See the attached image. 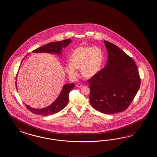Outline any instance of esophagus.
Segmentation results:
<instances>
[{"mask_svg": "<svg viewBox=\"0 0 157 157\" xmlns=\"http://www.w3.org/2000/svg\"><path fill=\"white\" fill-rule=\"evenodd\" d=\"M82 86H83V85L81 84L80 83H78L76 84V87H82Z\"/></svg>", "mask_w": 157, "mask_h": 157, "instance_id": "1", "label": "esophagus"}]
</instances>
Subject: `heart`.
<instances>
[{"mask_svg":"<svg viewBox=\"0 0 157 157\" xmlns=\"http://www.w3.org/2000/svg\"><path fill=\"white\" fill-rule=\"evenodd\" d=\"M104 60L102 50L98 47H79L74 50L68 59L69 63L64 67L71 77L77 76L76 69L80 68L82 75L91 78L100 72Z\"/></svg>","mask_w":157,"mask_h":157,"instance_id":"obj_1","label":"heart"}]
</instances>
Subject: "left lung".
I'll return each mask as SVG.
<instances>
[{
    "label": "left lung",
    "instance_id": "obj_1",
    "mask_svg": "<svg viewBox=\"0 0 157 157\" xmlns=\"http://www.w3.org/2000/svg\"><path fill=\"white\" fill-rule=\"evenodd\" d=\"M104 42L108 61L104 68L88 81L89 100L95 110L114 114L127 109L138 93L140 78L131 57L113 44Z\"/></svg>",
    "mask_w": 157,
    "mask_h": 157
}]
</instances>
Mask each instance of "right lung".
Segmentation results:
<instances>
[{
	"mask_svg": "<svg viewBox=\"0 0 157 157\" xmlns=\"http://www.w3.org/2000/svg\"><path fill=\"white\" fill-rule=\"evenodd\" d=\"M71 42V40L70 38H68L63 41L48 43L45 45H43L41 47L34 49L32 51V52L49 53L61 55L63 49L64 48L66 47ZM75 84L74 83H68L63 86L62 91L56 98V100L52 104L50 105L46 108L42 109H35L30 107L28 105H26V107L32 113L38 115L48 116L56 113L66 106L69 100V93L70 92V91L72 90ZM16 88L17 89V82Z\"/></svg>",
	"mask_w": 157,
	"mask_h": 157,
	"instance_id": "add662e5",
	"label": "right lung"
}]
</instances>
